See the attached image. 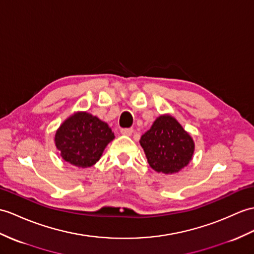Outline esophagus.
I'll return each instance as SVG.
<instances>
[{
    "label": "esophagus",
    "instance_id": "esophagus-1",
    "mask_svg": "<svg viewBox=\"0 0 254 254\" xmlns=\"http://www.w3.org/2000/svg\"><path fill=\"white\" fill-rule=\"evenodd\" d=\"M120 132L122 135H127V136H129V135H132V133H133V128H128V127L121 128Z\"/></svg>",
    "mask_w": 254,
    "mask_h": 254
}]
</instances>
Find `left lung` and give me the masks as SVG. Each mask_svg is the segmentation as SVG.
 I'll list each match as a JSON object with an SVG mask.
<instances>
[{
    "instance_id": "obj_1",
    "label": "left lung",
    "mask_w": 254,
    "mask_h": 254,
    "mask_svg": "<svg viewBox=\"0 0 254 254\" xmlns=\"http://www.w3.org/2000/svg\"><path fill=\"white\" fill-rule=\"evenodd\" d=\"M151 169L173 174L188 166L194 151V141L181 123L169 114L159 116L139 140Z\"/></svg>"
}]
</instances>
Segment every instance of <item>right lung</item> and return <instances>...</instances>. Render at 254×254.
<instances>
[{
	"label": "right lung",
	"mask_w": 254,
	"mask_h": 254,
	"mask_svg": "<svg viewBox=\"0 0 254 254\" xmlns=\"http://www.w3.org/2000/svg\"><path fill=\"white\" fill-rule=\"evenodd\" d=\"M114 138L107 123L86 111H76L57 128L54 140L64 161L84 169L99 160Z\"/></svg>",
	"instance_id": "1"
}]
</instances>
